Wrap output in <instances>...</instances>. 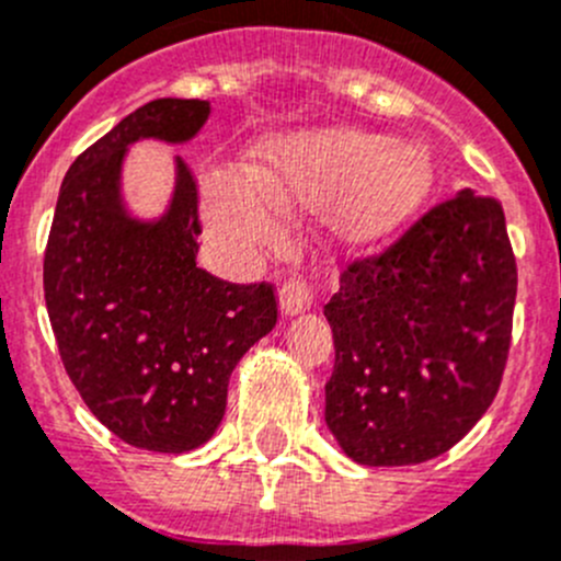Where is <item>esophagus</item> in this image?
Segmentation results:
<instances>
[{
  "instance_id": "1",
  "label": "esophagus",
  "mask_w": 561,
  "mask_h": 561,
  "mask_svg": "<svg viewBox=\"0 0 561 561\" xmlns=\"http://www.w3.org/2000/svg\"><path fill=\"white\" fill-rule=\"evenodd\" d=\"M311 308V291L302 280H289V284L280 289V313L284 317H297V313H306Z\"/></svg>"
}]
</instances>
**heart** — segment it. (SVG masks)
<instances>
[{"instance_id": "obj_1", "label": "heart", "mask_w": 561, "mask_h": 561, "mask_svg": "<svg viewBox=\"0 0 561 561\" xmlns=\"http://www.w3.org/2000/svg\"><path fill=\"white\" fill-rule=\"evenodd\" d=\"M435 170L415 142L352 129L313 131L277 142L253 170L217 168L204 179V215L237 253L280 237V209L330 201V226L355 244L388 237L424 206Z\"/></svg>"}]
</instances>
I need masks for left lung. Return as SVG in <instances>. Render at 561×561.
<instances>
[{
    "instance_id": "obj_1",
    "label": "left lung",
    "mask_w": 561,
    "mask_h": 561,
    "mask_svg": "<svg viewBox=\"0 0 561 561\" xmlns=\"http://www.w3.org/2000/svg\"><path fill=\"white\" fill-rule=\"evenodd\" d=\"M517 270L495 197L460 190L380 259L355 261L324 306L335 366L324 421L360 466L449 451L501 386Z\"/></svg>"
}]
</instances>
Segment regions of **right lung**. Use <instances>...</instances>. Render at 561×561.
Returning <instances> with one entry per match:
<instances>
[{
    "instance_id": "right-lung-1",
    "label": "right lung",
    "mask_w": 561,
    "mask_h": 561,
    "mask_svg": "<svg viewBox=\"0 0 561 561\" xmlns=\"http://www.w3.org/2000/svg\"><path fill=\"white\" fill-rule=\"evenodd\" d=\"M209 110L148 101L77 157L44 259L49 322L79 397L124 444L162 455L215 435L231 371L277 322L272 286L226 284L195 264L197 190L181 157L162 215L137 217L124 195L129 148L184 146Z\"/></svg>"
}]
</instances>
